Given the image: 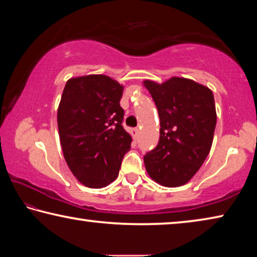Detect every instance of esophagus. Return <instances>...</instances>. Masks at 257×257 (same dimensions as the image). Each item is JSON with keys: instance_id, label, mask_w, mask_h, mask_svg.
Here are the masks:
<instances>
[{"instance_id": "34e87169", "label": "esophagus", "mask_w": 257, "mask_h": 257, "mask_svg": "<svg viewBox=\"0 0 257 257\" xmlns=\"http://www.w3.org/2000/svg\"><path fill=\"white\" fill-rule=\"evenodd\" d=\"M133 136H134V138H137L138 137V134H140V129L138 128H134L133 130Z\"/></svg>"}]
</instances>
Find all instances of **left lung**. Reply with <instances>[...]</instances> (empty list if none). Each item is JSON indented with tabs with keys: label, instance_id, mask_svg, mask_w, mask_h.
Segmentation results:
<instances>
[{
	"label": "left lung",
	"instance_id": "8db88e82",
	"mask_svg": "<svg viewBox=\"0 0 257 257\" xmlns=\"http://www.w3.org/2000/svg\"><path fill=\"white\" fill-rule=\"evenodd\" d=\"M160 117V138L144 156L145 168L159 184L175 187L189 182L208 156L216 109L208 88L184 77L158 84L144 81Z\"/></svg>",
	"mask_w": 257,
	"mask_h": 257
}]
</instances>
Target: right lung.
Masks as SVG:
<instances>
[{
	"mask_svg": "<svg viewBox=\"0 0 257 257\" xmlns=\"http://www.w3.org/2000/svg\"><path fill=\"white\" fill-rule=\"evenodd\" d=\"M123 87L106 75L68 80L57 113L64 158L77 181L104 187L119 175L132 137L123 129Z\"/></svg>",
	"mask_w": 257,
	"mask_h": 257,
	"instance_id": "right-lung-1",
	"label": "right lung"
}]
</instances>
